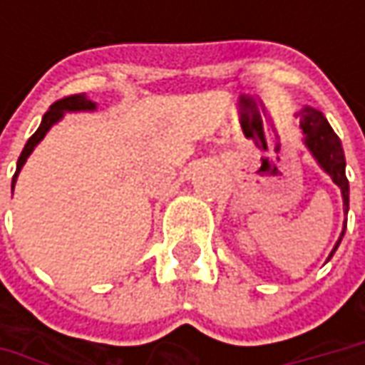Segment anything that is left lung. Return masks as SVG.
<instances>
[{"label": "left lung", "mask_w": 365, "mask_h": 365, "mask_svg": "<svg viewBox=\"0 0 365 365\" xmlns=\"http://www.w3.org/2000/svg\"><path fill=\"white\" fill-rule=\"evenodd\" d=\"M299 118H301L304 146L309 148V152L319 162V166L339 187L341 197H344V213L347 215V211H349V182H347V176H345V154L344 146H341V140L337 138V133L333 132V128L329 125V121L325 120V115L321 111L313 109V107H304L301 113H299ZM345 227H347V219L344 221V232L339 235L335 247L331 250L329 258L327 259L333 258L335 250L341 244Z\"/></svg>", "instance_id": "obj_1"}]
</instances>
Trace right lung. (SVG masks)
<instances>
[{
  "label": "right lung",
  "mask_w": 365,
  "mask_h": 365,
  "mask_svg": "<svg viewBox=\"0 0 365 365\" xmlns=\"http://www.w3.org/2000/svg\"><path fill=\"white\" fill-rule=\"evenodd\" d=\"M93 109H97V103L91 101L85 93L68 95V97H64V99H58L56 103H52L48 111L44 113L42 121H40V128L36 130L34 135L26 142V146H24V150H21L20 158H18V166H16V175H14V178H11V190H14V185H16V178H18V175H20L21 166L26 164L28 156L32 154V150L42 142V138L48 133L50 128H52L56 121L63 120L66 111H93Z\"/></svg>",
  "instance_id": "add662e5"
}]
</instances>
